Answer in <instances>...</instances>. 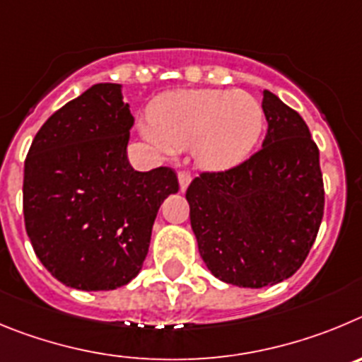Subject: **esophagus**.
<instances>
[{
    "label": "esophagus",
    "mask_w": 362,
    "mask_h": 362,
    "mask_svg": "<svg viewBox=\"0 0 362 362\" xmlns=\"http://www.w3.org/2000/svg\"><path fill=\"white\" fill-rule=\"evenodd\" d=\"M178 184H180V191L184 193L185 189H187V185L191 184V173H189V171H180V173H178Z\"/></svg>",
    "instance_id": "obj_1"
}]
</instances>
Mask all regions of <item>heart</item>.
I'll return each mask as SVG.
<instances>
[{"label": "heart", "instance_id": "1", "mask_svg": "<svg viewBox=\"0 0 362 362\" xmlns=\"http://www.w3.org/2000/svg\"><path fill=\"white\" fill-rule=\"evenodd\" d=\"M142 135L164 155L193 146L194 160L207 171L242 164L258 144L265 112L258 99L234 90H180L158 97Z\"/></svg>", "mask_w": 362, "mask_h": 362}]
</instances>
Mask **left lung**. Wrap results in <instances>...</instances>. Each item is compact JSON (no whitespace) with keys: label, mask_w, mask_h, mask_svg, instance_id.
I'll list each match as a JSON object with an SVG mask.
<instances>
[{"label":"left lung","mask_w":362,"mask_h":362,"mask_svg":"<svg viewBox=\"0 0 362 362\" xmlns=\"http://www.w3.org/2000/svg\"><path fill=\"white\" fill-rule=\"evenodd\" d=\"M263 148L221 173H202L187 187L198 252L214 278L262 288L303 265L323 220L319 149L298 112L263 90Z\"/></svg>","instance_id":"1"}]
</instances>
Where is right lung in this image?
<instances>
[{
  "instance_id": "obj_1",
  "label": "right lung",
  "mask_w": 362,
  "mask_h": 362,
  "mask_svg": "<svg viewBox=\"0 0 362 362\" xmlns=\"http://www.w3.org/2000/svg\"><path fill=\"white\" fill-rule=\"evenodd\" d=\"M133 122L120 84H93L41 126L25 160L23 214L35 256L77 291L132 281L162 202L178 191L171 168H132Z\"/></svg>"
}]
</instances>
